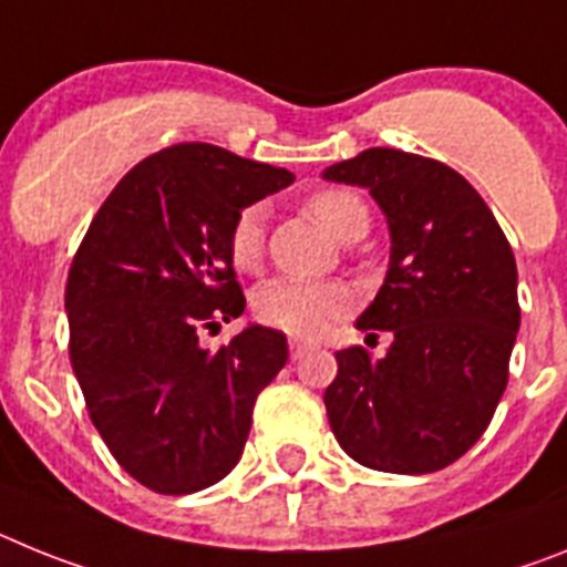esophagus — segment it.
Instances as JSON below:
<instances>
[{
    "label": "esophagus",
    "mask_w": 567,
    "mask_h": 567,
    "mask_svg": "<svg viewBox=\"0 0 567 567\" xmlns=\"http://www.w3.org/2000/svg\"><path fill=\"white\" fill-rule=\"evenodd\" d=\"M290 357L293 359H299L302 357L305 351H308V342H305V339H297V337H290Z\"/></svg>",
    "instance_id": "34e87169"
}]
</instances>
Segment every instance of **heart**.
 Wrapping results in <instances>:
<instances>
[{
	"mask_svg": "<svg viewBox=\"0 0 567 567\" xmlns=\"http://www.w3.org/2000/svg\"><path fill=\"white\" fill-rule=\"evenodd\" d=\"M308 214L339 243H353L368 230V208L351 190H317ZM262 208L250 205L236 216L228 234L230 262L239 270L256 268L262 256ZM351 308V293L337 282L277 277L254 290V313L270 328L293 337H313Z\"/></svg>",
	"mask_w": 567,
	"mask_h": 567,
	"instance_id": "obj_1",
	"label": "heart"
}]
</instances>
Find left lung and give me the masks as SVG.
Returning a JSON list of instances; mask_svg holds the SVG:
<instances>
[{"label":"left lung","instance_id":"left-lung-1","mask_svg":"<svg viewBox=\"0 0 567 567\" xmlns=\"http://www.w3.org/2000/svg\"><path fill=\"white\" fill-rule=\"evenodd\" d=\"M322 179L365 188L391 234L385 282L357 328L393 342L382 359L337 353L328 422L359 465L433 474L474 447L508 385L514 250L471 182L436 159L368 147Z\"/></svg>","mask_w":567,"mask_h":567}]
</instances>
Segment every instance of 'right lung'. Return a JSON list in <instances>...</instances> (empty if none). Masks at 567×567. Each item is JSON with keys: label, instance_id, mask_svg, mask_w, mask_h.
<instances>
[{"label": "right lung", "instance_id": "1", "mask_svg": "<svg viewBox=\"0 0 567 567\" xmlns=\"http://www.w3.org/2000/svg\"><path fill=\"white\" fill-rule=\"evenodd\" d=\"M290 182L208 142L165 147L122 176L73 256V373L111 454L156 494L228 476L256 396L288 362L274 328L250 322L219 351L202 348L199 328L243 317L230 225Z\"/></svg>", "mask_w": 567, "mask_h": 567}]
</instances>
